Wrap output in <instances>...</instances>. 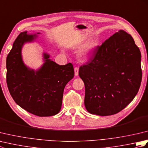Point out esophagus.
Segmentation results:
<instances>
[{
  "label": "esophagus",
  "instance_id": "34e87169",
  "mask_svg": "<svg viewBox=\"0 0 148 148\" xmlns=\"http://www.w3.org/2000/svg\"><path fill=\"white\" fill-rule=\"evenodd\" d=\"M74 73H75V76H78V74H79V68L77 67L74 68Z\"/></svg>",
  "mask_w": 148,
  "mask_h": 148
}]
</instances>
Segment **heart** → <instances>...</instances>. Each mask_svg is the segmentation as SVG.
Masks as SVG:
<instances>
[{
  "mask_svg": "<svg viewBox=\"0 0 148 148\" xmlns=\"http://www.w3.org/2000/svg\"><path fill=\"white\" fill-rule=\"evenodd\" d=\"M88 56H89L88 55V51L87 50V51H85L81 53L79 56V57H80V59L81 60L84 61V60H86L88 58Z\"/></svg>",
  "mask_w": 148,
  "mask_h": 148,
  "instance_id": "obj_1",
  "label": "heart"
}]
</instances>
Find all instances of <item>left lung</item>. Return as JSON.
I'll use <instances>...</instances> for the list:
<instances>
[{"label":"left lung","instance_id":"8db88e82","mask_svg":"<svg viewBox=\"0 0 148 148\" xmlns=\"http://www.w3.org/2000/svg\"><path fill=\"white\" fill-rule=\"evenodd\" d=\"M141 54L130 34L120 30L97 48L79 67L85 86L84 106L91 114L109 116L132 101L142 80Z\"/></svg>","mask_w":148,"mask_h":148}]
</instances>
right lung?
Wrapping results in <instances>:
<instances>
[{
    "mask_svg": "<svg viewBox=\"0 0 148 148\" xmlns=\"http://www.w3.org/2000/svg\"><path fill=\"white\" fill-rule=\"evenodd\" d=\"M37 37L26 31L19 34L6 59V81L9 93L19 106L40 117L51 116L60 111L65 86L74 76V67L71 63L57 64L46 53L45 63L38 70L27 67L22 60V47Z\"/></svg>",
    "mask_w": 148,
    "mask_h": 148,
    "instance_id": "add662e5",
    "label": "right lung"
}]
</instances>
